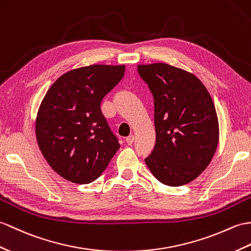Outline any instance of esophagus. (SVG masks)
<instances>
[{
  "instance_id": "1",
  "label": "esophagus",
  "mask_w": 251,
  "mask_h": 251,
  "mask_svg": "<svg viewBox=\"0 0 251 251\" xmlns=\"http://www.w3.org/2000/svg\"><path fill=\"white\" fill-rule=\"evenodd\" d=\"M133 141H135V136L133 135H130L126 138V142L128 145H131L133 143Z\"/></svg>"
}]
</instances>
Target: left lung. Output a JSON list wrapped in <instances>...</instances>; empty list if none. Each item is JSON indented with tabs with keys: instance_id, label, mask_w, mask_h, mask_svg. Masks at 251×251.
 Returning a JSON list of instances; mask_svg holds the SVG:
<instances>
[{
	"instance_id": "left-lung-1",
	"label": "left lung",
	"mask_w": 251,
	"mask_h": 251,
	"mask_svg": "<svg viewBox=\"0 0 251 251\" xmlns=\"http://www.w3.org/2000/svg\"><path fill=\"white\" fill-rule=\"evenodd\" d=\"M154 97L156 143L145 164L160 183H190L212 161L219 141L213 99L194 74L166 63L138 65Z\"/></svg>"
}]
</instances>
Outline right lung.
<instances>
[{
	"mask_svg": "<svg viewBox=\"0 0 251 251\" xmlns=\"http://www.w3.org/2000/svg\"><path fill=\"white\" fill-rule=\"evenodd\" d=\"M124 73L125 65L75 68L46 93L35 123L37 143L50 167L69 182L95 180L120 149L100 103Z\"/></svg>",
	"mask_w": 251,
	"mask_h": 251,
	"instance_id": "right-lung-1",
	"label": "right lung"
}]
</instances>
